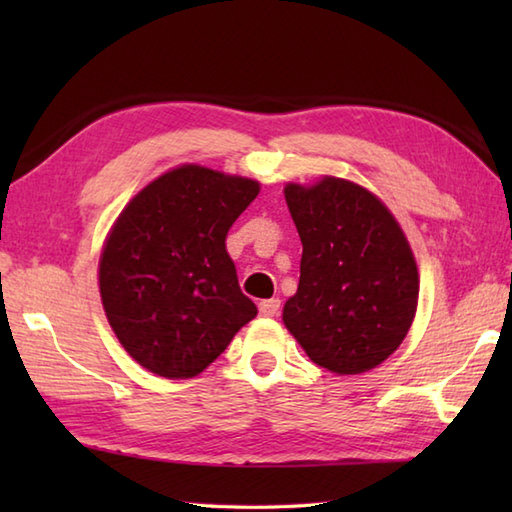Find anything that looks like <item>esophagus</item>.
<instances>
[{"label":"esophagus","mask_w":512,"mask_h":512,"mask_svg":"<svg viewBox=\"0 0 512 512\" xmlns=\"http://www.w3.org/2000/svg\"><path fill=\"white\" fill-rule=\"evenodd\" d=\"M279 306H281L279 299H264L259 303V314H262V317H275L279 312Z\"/></svg>","instance_id":"1"}]
</instances>
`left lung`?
<instances>
[{"label":"left lung","instance_id":"8db88e82","mask_svg":"<svg viewBox=\"0 0 512 512\" xmlns=\"http://www.w3.org/2000/svg\"><path fill=\"white\" fill-rule=\"evenodd\" d=\"M284 193L303 244L286 328L334 374L374 369L416 317L420 279L405 233L374 193L350 180L290 182Z\"/></svg>","mask_w":512,"mask_h":512}]
</instances>
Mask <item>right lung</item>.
<instances>
[{
    "label": "right lung",
    "mask_w": 512,
    "mask_h": 512,
    "mask_svg": "<svg viewBox=\"0 0 512 512\" xmlns=\"http://www.w3.org/2000/svg\"><path fill=\"white\" fill-rule=\"evenodd\" d=\"M257 193V180L182 165L118 215L99 262L101 301L116 339L151 374L198 376L255 319L226 235Z\"/></svg>",
    "instance_id": "add662e5"
}]
</instances>
